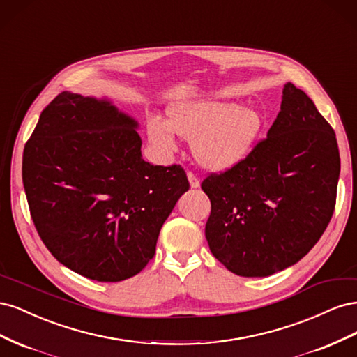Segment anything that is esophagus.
<instances>
[{
    "instance_id": "34e87169",
    "label": "esophagus",
    "mask_w": 357,
    "mask_h": 357,
    "mask_svg": "<svg viewBox=\"0 0 357 357\" xmlns=\"http://www.w3.org/2000/svg\"><path fill=\"white\" fill-rule=\"evenodd\" d=\"M188 178H189V183H190V188H193V189H197V188H199V178L193 174V172H188Z\"/></svg>"
}]
</instances>
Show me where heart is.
I'll return each mask as SVG.
<instances>
[{
    "label": "heart",
    "mask_w": 357,
    "mask_h": 357,
    "mask_svg": "<svg viewBox=\"0 0 357 357\" xmlns=\"http://www.w3.org/2000/svg\"><path fill=\"white\" fill-rule=\"evenodd\" d=\"M262 116L255 107H236L218 100L172 105L168 122L150 119V142L164 152L176 150V134L193 138V155L199 164L214 171L228 169L241 162L256 143Z\"/></svg>",
    "instance_id": "obj_1"
}]
</instances>
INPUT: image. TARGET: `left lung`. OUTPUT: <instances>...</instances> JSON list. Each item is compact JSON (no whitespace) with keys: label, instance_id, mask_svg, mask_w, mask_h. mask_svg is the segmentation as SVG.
Instances as JSON below:
<instances>
[{"label":"left lung","instance_id":"1","mask_svg":"<svg viewBox=\"0 0 357 357\" xmlns=\"http://www.w3.org/2000/svg\"><path fill=\"white\" fill-rule=\"evenodd\" d=\"M340 168L332 126L304 91L284 84L266 138L201 183L211 201L205 238L213 256L241 277L295 265L328 228Z\"/></svg>","mask_w":357,"mask_h":357}]
</instances>
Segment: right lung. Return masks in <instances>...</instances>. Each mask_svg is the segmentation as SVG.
<instances>
[{
	"label": "right lung",
	"instance_id": "1",
	"mask_svg": "<svg viewBox=\"0 0 357 357\" xmlns=\"http://www.w3.org/2000/svg\"><path fill=\"white\" fill-rule=\"evenodd\" d=\"M137 126L109 101L61 92L24 149V188L41 241L62 265L96 282L142 271L189 189L180 165L143 159Z\"/></svg>",
	"mask_w": 357,
	"mask_h": 357
}]
</instances>
